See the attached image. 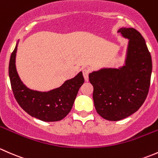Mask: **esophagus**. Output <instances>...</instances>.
Segmentation results:
<instances>
[{
  "mask_svg": "<svg viewBox=\"0 0 158 158\" xmlns=\"http://www.w3.org/2000/svg\"><path fill=\"white\" fill-rule=\"evenodd\" d=\"M89 74H90V70L89 69L85 68V69L83 70V75H84V79H85V81H88Z\"/></svg>",
  "mask_w": 158,
  "mask_h": 158,
  "instance_id": "obj_1",
  "label": "esophagus"
}]
</instances>
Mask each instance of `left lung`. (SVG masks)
Masks as SVG:
<instances>
[{
	"mask_svg": "<svg viewBox=\"0 0 158 158\" xmlns=\"http://www.w3.org/2000/svg\"><path fill=\"white\" fill-rule=\"evenodd\" d=\"M118 32L128 40L124 65L89 74L96 110L110 121L123 119L141 106L148 94L152 71V56L141 34L126 27Z\"/></svg>",
	"mask_w": 158,
	"mask_h": 158,
	"instance_id": "1",
	"label": "left lung"
}]
</instances>
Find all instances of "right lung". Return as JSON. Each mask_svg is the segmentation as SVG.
Returning a JSON list of instances; mask_svg holds the SVG:
<instances>
[{"label": "right lung", "instance_id": "add662e5", "mask_svg": "<svg viewBox=\"0 0 158 158\" xmlns=\"http://www.w3.org/2000/svg\"><path fill=\"white\" fill-rule=\"evenodd\" d=\"M18 42L9 63L10 81L16 100L29 115L42 121L63 119L71 111L80 87L84 84L82 72H79L74 78L67 80L61 87L48 92L31 90L21 81L16 68Z\"/></svg>", "mask_w": 158, "mask_h": 158}]
</instances>
